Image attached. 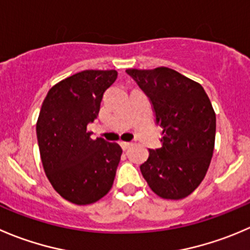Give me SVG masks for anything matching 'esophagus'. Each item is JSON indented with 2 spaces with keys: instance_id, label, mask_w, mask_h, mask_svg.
I'll return each instance as SVG.
<instances>
[{
  "instance_id": "1",
  "label": "esophagus",
  "mask_w": 250,
  "mask_h": 250,
  "mask_svg": "<svg viewBox=\"0 0 250 250\" xmlns=\"http://www.w3.org/2000/svg\"><path fill=\"white\" fill-rule=\"evenodd\" d=\"M120 145H121V146H122L123 150H127L128 147H129L130 145H132V143H129V142H121Z\"/></svg>"
}]
</instances>
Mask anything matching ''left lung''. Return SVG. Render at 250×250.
Segmentation results:
<instances>
[{"mask_svg": "<svg viewBox=\"0 0 250 250\" xmlns=\"http://www.w3.org/2000/svg\"><path fill=\"white\" fill-rule=\"evenodd\" d=\"M154 107L162 128V145L150 149L140 171L152 192L182 199L194 192L207 174L216 133V116L204 88L167 67L127 69Z\"/></svg>", "mask_w": 250, "mask_h": 250, "instance_id": "obj_1", "label": "left lung"}]
</instances>
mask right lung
Wrapping results in <instances>:
<instances>
[{"instance_id":"right-lung-1","label":"right lung","mask_w":250,"mask_h":250,"mask_svg":"<svg viewBox=\"0 0 250 250\" xmlns=\"http://www.w3.org/2000/svg\"><path fill=\"white\" fill-rule=\"evenodd\" d=\"M117 72L86 69L48 90L36 123L41 161L56 192L86 205L106 195L115 181L122 149L86 130L99 116L104 93Z\"/></svg>"}]
</instances>
